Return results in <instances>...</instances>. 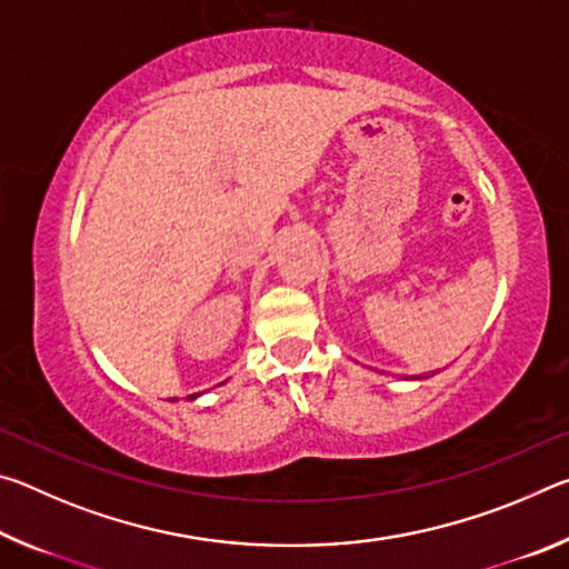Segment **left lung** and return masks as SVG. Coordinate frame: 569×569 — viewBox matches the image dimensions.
Masks as SVG:
<instances>
[{
	"label": "left lung",
	"mask_w": 569,
	"mask_h": 569,
	"mask_svg": "<svg viewBox=\"0 0 569 569\" xmlns=\"http://www.w3.org/2000/svg\"><path fill=\"white\" fill-rule=\"evenodd\" d=\"M407 379H427V377H407Z\"/></svg>",
	"instance_id": "obj_1"
}]
</instances>
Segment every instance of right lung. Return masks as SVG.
<instances>
[{
    "label": "right lung",
    "mask_w": 569,
    "mask_h": 569,
    "mask_svg": "<svg viewBox=\"0 0 569 569\" xmlns=\"http://www.w3.org/2000/svg\"><path fill=\"white\" fill-rule=\"evenodd\" d=\"M200 397V393H190V397H188V401H192V399H198ZM172 401H178V399H172Z\"/></svg>",
    "instance_id": "obj_1"
}]
</instances>
